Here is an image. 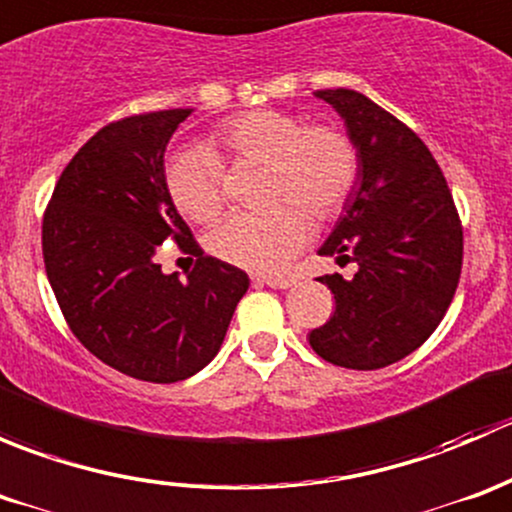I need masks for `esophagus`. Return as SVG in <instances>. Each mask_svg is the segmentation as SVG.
I'll return each instance as SVG.
<instances>
[{
    "label": "esophagus",
    "mask_w": 512,
    "mask_h": 512,
    "mask_svg": "<svg viewBox=\"0 0 512 512\" xmlns=\"http://www.w3.org/2000/svg\"><path fill=\"white\" fill-rule=\"evenodd\" d=\"M257 285H267L272 289H289L297 285V280L294 277H255Z\"/></svg>",
    "instance_id": "obj_1"
}]
</instances>
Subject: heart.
<instances>
[{
	"instance_id": "b5f03b06",
	"label": "heart",
	"mask_w": 512,
	"mask_h": 512,
	"mask_svg": "<svg viewBox=\"0 0 512 512\" xmlns=\"http://www.w3.org/2000/svg\"><path fill=\"white\" fill-rule=\"evenodd\" d=\"M267 163L265 213L235 215L210 235V252L252 272H277L312 237L317 220L344 208L356 183V148L337 126H304L302 118L272 108L232 116L205 148L175 153L165 173L170 200L193 223L223 213L220 158Z\"/></svg>"
}]
</instances>
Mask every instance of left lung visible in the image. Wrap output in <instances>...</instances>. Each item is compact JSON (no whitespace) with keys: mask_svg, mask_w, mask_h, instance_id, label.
<instances>
[{"mask_svg":"<svg viewBox=\"0 0 512 512\" xmlns=\"http://www.w3.org/2000/svg\"><path fill=\"white\" fill-rule=\"evenodd\" d=\"M344 121L356 183L319 255L356 265L352 280L319 277L337 309L309 344L344 369H384L441 324L463 262V230L441 168L399 118L352 89L314 91Z\"/></svg>","mask_w":512,"mask_h":512,"instance_id":"8db88e82","label":"left lung"}]
</instances>
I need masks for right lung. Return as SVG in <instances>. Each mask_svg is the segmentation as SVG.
I'll list each match as a JSON object with an SVG mask.
<instances>
[{
  "instance_id": "right-lung-1",
  "label": "right lung",
  "mask_w": 512,
  "mask_h": 512,
  "mask_svg": "<svg viewBox=\"0 0 512 512\" xmlns=\"http://www.w3.org/2000/svg\"><path fill=\"white\" fill-rule=\"evenodd\" d=\"M193 108L108 123L71 158L41 227L46 277L71 332L103 364L170 384L215 359L250 277L205 257L165 183V148ZM199 255L188 281L165 276L157 245Z\"/></svg>"
}]
</instances>
